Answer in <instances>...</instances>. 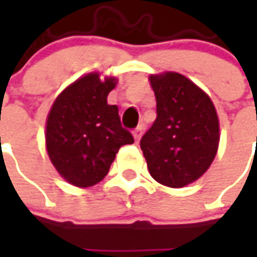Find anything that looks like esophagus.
<instances>
[{"label":"esophagus","mask_w":257,"mask_h":257,"mask_svg":"<svg viewBox=\"0 0 257 257\" xmlns=\"http://www.w3.org/2000/svg\"><path fill=\"white\" fill-rule=\"evenodd\" d=\"M133 136L134 139H136V142H139V140L142 139V136H143V127L140 125V127H137L136 130H133Z\"/></svg>","instance_id":"1"}]
</instances>
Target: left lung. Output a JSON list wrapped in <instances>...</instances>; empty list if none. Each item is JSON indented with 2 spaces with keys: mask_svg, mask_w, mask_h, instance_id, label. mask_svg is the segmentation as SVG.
<instances>
[{
  "mask_svg": "<svg viewBox=\"0 0 257 257\" xmlns=\"http://www.w3.org/2000/svg\"><path fill=\"white\" fill-rule=\"evenodd\" d=\"M157 117L140 147L156 182L183 187L203 176L219 147V118L212 100L179 73L152 75Z\"/></svg>",
  "mask_w": 257,
  "mask_h": 257,
  "instance_id": "1",
  "label": "left lung"
}]
</instances>
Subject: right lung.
<instances>
[{
  "label": "right lung",
  "instance_id": "add662e5",
  "mask_svg": "<svg viewBox=\"0 0 257 257\" xmlns=\"http://www.w3.org/2000/svg\"><path fill=\"white\" fill-rule=\"evenodd\" d=\"M115 78L101 81L97 73L68 85L57 97L47 117L45 146L51 163L77 187L101 182L118 149L134 143L123 128L117 105L107 104Z\"/></svg>",
  "mask_w": 257,
  "mask_h": 257
}]
</instances>
